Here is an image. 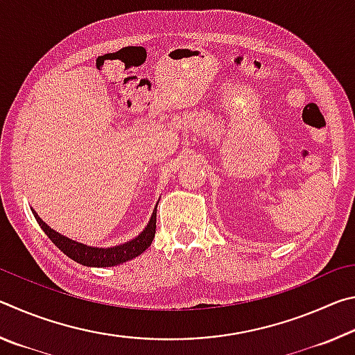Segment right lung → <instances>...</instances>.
<instances>
[{
  "label": "right lung",
  "instance_id": "1",
  "mask_svg": "<svg viewBox=\"0 0 355 355\" xmlns=\"http://www.w3.org/2000/svg\"><path fill=\"white\" fill-rule=\"evenodd\" d=\"M156 207H158V203H156ZM156 207L152 216H150L148 224L139 235L123 244L112 245V248H95V245L78 243L75 239H70L61 235V233H58L56 230H53L50 225H46L45 222L39 218V214L35 213L33 208L31 211L35 220H37L39 225L42 227V230L46 233V236L51 239L53 244L61 249L65 255L71 258V260L83 264V266L110 268L117 266V264H122L128 260H133V258L139 257L142 252H146L150 248L156 230Z\"/></svg>",
  "mask_w": 355,
  "mask_h": 355
}]
</instances>
